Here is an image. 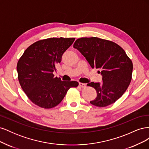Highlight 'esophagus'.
Wrapping results in <instances>:
<instances>
[{
  "mask_svg": "<svg viewBox=\"0 0 149 149\" xmlns=\"http://www.w3.org/2000/svg\"><path fill=\"white\" fill-rule=\"evenodd\" d=\"M79 86L80 87H81V88H85L86 87V84L83 83H79Z\"/></svg>",
  "mask_w": 149,
  "mask_h": 149,
  "instance_id": "1",
  "label": "esophagus"
}]
</instances>
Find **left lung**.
Listing matches in <instances>:
<instances>
[{
    "label": "left lung",
    "mask_w": 149,
    "mask_h": 149,
    "mask_svg": "<svg viewBox=\"0 0 149 149\" xmlns=\"http://www.w3.org/2000/svg\"><path fill=\"white\" fill-rule=\"evenodd\" d=\"M73 47L81 53L92 68L102 75V83L87 84L96 89L97 97L91 104L103 107L114 103L123 95L132 79V60L119 45L97 37H84L75 41Z\"/></svg>",
    "instance_id": "obj_1"
}]
</instances>
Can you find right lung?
Here are the masks:
<instances>
[{
    "label": "right lung",
    "mask_w": 149,
    "mask_h": 149,
    "mask_svg": "<svg viewBox=\"0 0 149 149\" xmlns=\"http://www.w3.org/2000/svg\"><path fill=\"white\" fill-rule=\"evenodd\" d=\"M74 38H49L40 40L26 48L17 65L18 79L26 96L35 105L45 109L56 106L70 88L77 81H64L53 72L60 63L63 54Z\"/></svg>",
    "instance_id": "1"
}]
</instances>
